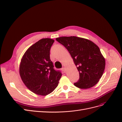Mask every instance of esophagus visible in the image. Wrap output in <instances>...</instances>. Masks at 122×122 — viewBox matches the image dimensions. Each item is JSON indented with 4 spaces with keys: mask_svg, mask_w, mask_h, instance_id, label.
Returning <instances> with one entry per match:
<instances>
[{
    "mask_svg": "<svg viewBox=\"0 0 122 122\" xmlns=\"http://www.w3.org/2000/svg\"><path fill=\"white\" fill-rule=\"evenodd\" d=\"M61 70H62V71L64 72V73H66V68H62V69H61Z\"/></svg>",
    "mask_w": 122,
    "mask_h": 122,
    "instance_id": "34e87169",
    "label": "esophagus"
}]
</instances>
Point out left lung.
<instances>
[{"mask_svg": "<svg viewBox=\"0 0 122 122\" xmlns=\"http://www.w3.org/2000/svg\"><path fill=\"white\" fill-rule=\"evenodd\" d=\"M56 40L67 49L79 73L74 86L81 89L94 86L104 72L105 60L98 46L91 41L75 36H61Z\"/></svg>", "mask_w": 122, "mask_h": 122, "instance_id": "left-lung-1", "label": "left lung"}]
</instances>
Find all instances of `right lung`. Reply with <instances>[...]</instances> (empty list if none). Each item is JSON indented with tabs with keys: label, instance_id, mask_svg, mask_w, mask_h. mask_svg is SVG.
<instances>
[{
	"label": "right lung",
	"instance_id": "obj_1",
	"mask_svg": "<svg viewBox=\"0 0 122 122\" xmlns=\"http://www.w3.org/2000/svg\"><path fill=\"white\" fill-rule=\"evenodd\" d=\"M54 40H39L26 51L21 60L19 73L28 89L36 94L46 96L55 89L62 76L53 68L50 50Z\"/></svg>",
	"mask_w": 122,
	"mask_h": 122
}]
</instances>
